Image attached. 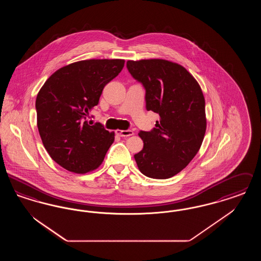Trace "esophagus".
<instances>
[{
  "instance_id": "1",
  "label": "esophagus",
  "mask_w": 261,
  "mask_h": 261,
  "mask_svg": "<svg viewBox=\"0 0 261 261\" xmlns=\"http://www.w3.org/2000/svg\"><path fill=\"white\" fill-rule=\"evenodd\" d=\"M115 134H116L117 136L129 137L134 135V132H133L132 130H119V129H118V130L115 131Z\"/></svg>"
}]
</instances>
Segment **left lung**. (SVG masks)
Masks as SVG:
<instances>
[{
  "label": "left lung",
  "instance_id": "8db88e82",
  "mask_svg": "<svg viewBox=\"0 0 261 261\" xmlns=\"http://www.w3.org/2000/svg\"><path fill=\"white\" fill-rule=\"evenodd\" d=\"M130 74L146 90V109L160 114L151 131H140L143 149L134 155L149 178L167 179L198 153L206 130L205 101L199 83L185 67L151 59L128 61Z\"/></svg>",
  "mask_w": 261,
  "mask_h": 261
}]
</instances>
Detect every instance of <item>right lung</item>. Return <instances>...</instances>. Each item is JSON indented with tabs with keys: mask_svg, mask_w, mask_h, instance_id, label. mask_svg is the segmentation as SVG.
<instances>
[{
	"mask_svg": "<svg viewBox=\"0 0 261 261\" xmlns=\"http://www.w3.org/2000/svg\"><path fill=\"white\" fill-rule=\"evenodd\" d=\"M124 60H87L50 75L36 98L37 126L50 158L64 169L87 173L101 164L114 133L88 123L105 86L120 73Z\"/></svg>",
	"mask_w": 261,
	"mask_h": 261,
	"instance_id": "right-lung-1",
	"label": "right lung"
}]
</instances>
